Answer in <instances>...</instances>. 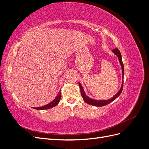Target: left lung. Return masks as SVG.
<instances>
[{
    "mask_svg": "<svg viewBox=\"0 0 149 149\" xmlns=\"http://www.w3.org/2000/svg\"><path fill=\"white\" fill-rule=\"evenodd\" d=\"M112 52H113L115 55L118 56L119 61L120 62V66L122 67V72H123V82H122V85H121V88L120 89L119 91L115 95L112 97V98L109 99V100H93V99H91L88 96H87L86 95L85 92L84 91V89L82 87V86L81 85V84L79 83V88H80V90H81V96L83 98V100L84 101V102L90 105H93L94 106H98V107H101V106H106L108 104L111 103V102L113 101L114 100H115L116 99L119 97L120 94L122 93V91H123V83H124V65H123V60H122V56H121V54L120 52H119V49L118 48H115L113 50H112Z\"/></svg>",
    "mask_w": 149,
    "mask_h": 149,
    "instance_id": "1",
    "label": "left lung"
}]
</instances>
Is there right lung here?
<instances>
[{
  "label": "right lung",
  "mask_w": 149,
  "mask_h": 149,
  "mask_svg": "<svg viewBox=\"0 0 149 149\" xmlns=\"http://www.w3.org/2000/svg\"><path fill=\"white\" fill-rule=\"evenodd\" d=\"M61 92L60 91L58 93V94H57V96L55 97V100H54L53 101H52L51 102H49L48 104L45 105V106H43L42 107H33V109H37V110H45V109H50L52 107H53L56 106L58 103H59L60 100H61Z\"/></svg>",
  "instance_id": "obj_1"
}]
</instances>
